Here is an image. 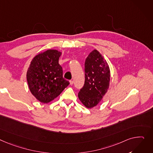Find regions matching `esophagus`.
I'll return each mask as SVG.
<instances>
[{
  "label": "esophagus",
  "mask_w": 153,
  "mask_h": 153,
  "mask_svg": "<svg viewBox=\"0 0 153 153\" xmlns=\"http://www.w3.org/2000/svg\"><path fill=\"white\" fill-rule=\"evenodd\" d=\"M69 83H70V85H73L74 84V82L73 80H70L69 81Z\"/></svg>",
  "instance_id": "esophagus-1"
}]
</instances>
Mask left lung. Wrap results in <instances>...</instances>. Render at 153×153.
Returning a JSON list of instances; mask_svg holds the SVG:
<instances>
[{
	"label": "left lung",
	"instance_id": "8db88e82",
	"mask_svg": "<svg viewBox=\"0 0 153 153\" xmlns=\"http://www.w3.org/2000/svg\"><path fill=\"white\" fill-rule=\"evenodd\" d=\"M110 70L106 59L94 50L85 62V83L78 97L87 108L96 106L102 100L109 87Z\"/></svg>",
	"mask_w": 153,
	"mask_h": 153
}]
</instances>
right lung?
<instances>
[{"mask_svg":"<svg viewBox=\"0 0 153 153\" xmlns=\"http://www.w3.org/2000/svg\"><path fill=\"white\" fill-rule=\"evenodd\" d=\"M61 55L56 50H47L34 57L28 68L26 78L29 90L40 102H50L69 84L58 63Z\"/></svg>","mask_w":153,"mask_h":153,"instance_id":"right-lung-1","label":"right lung"}]
</instances>
